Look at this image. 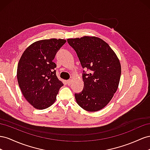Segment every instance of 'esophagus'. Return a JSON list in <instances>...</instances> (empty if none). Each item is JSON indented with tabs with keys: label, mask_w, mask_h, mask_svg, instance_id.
Masks as SVG:
<instances>
[{
	"label": "esophagus",
	"mask_w": 150,
	"mask_h": 150,
	"mask_svg": "<svg viewBox=\"0 0 150 150\" xmlns=\"http://www.w3.org/2000/svg\"><path fill=\"white\" fill-rule=\"evenodd\" d=\"M67 84L68 85H70V84H71V80H67Z\"/></svg>",
	"instance_id": "esophagus-1"
}]
</instances>
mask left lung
Wrapping results in <instances>:
<instances>
[{
    "instance_id": "1",
    "label": "left lung",
    "mask_w": 150,
    "mask_h": 150,
    "mask_svg": "<svg viewBox=\"0 0 150 150\" xmlns=\"http://www.w3.org/2000/svg\"><path fill=\"white\" fill-rule=\"evenodd\" d=\"M83 68L84 86L75 93L77 104L84 110L95 112L103 109L116 92L121 74V64L116 54L104 41L97 37L84 36L68 39Z\"/></svg>"
}]
</instances>
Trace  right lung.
Segmentation results:
<instances>
[{
    "label": "right lung",
    "instance_id": "obj_1",
    "mask_svg": "<svg viewBox=\"0 0 150 150\" xmlns=\"http://www.w3.org/2000/svg\"><path fill=\"white\" fill-rule=\"evenodd\" d=\"M66 42L62 39L43 40L26 48L18 65L17 77L24 98L34 108L44 109L55 102L63 84L59 80L53 62L55 55Z\"/></svg>",
    "mask_w": 150,
    "mask_h": 150
}]
</instances>
